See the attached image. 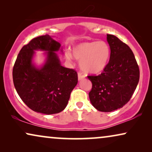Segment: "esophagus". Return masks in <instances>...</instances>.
Listing matches in <instances>:
<instances>
[{"label": "esophagus", "mask_w": 152, "mask_h": 152, "mask_svg": "<svg viewBox=\"0 0 152 152\" xmlns=\"http://www.w3.org/2000/svg\"><path fill=\"white\" fill-rule=\"evenodd\" d=\"M85 78V76L84 75H82V73H81V72H79L78 73V80L80 81V80H82L83 79Z\"/></svg>", "instance_id": "obj_1"}]
</instances>
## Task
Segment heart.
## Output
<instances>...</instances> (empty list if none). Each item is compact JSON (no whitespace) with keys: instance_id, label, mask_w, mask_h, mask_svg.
Wrapping results in <instances>:
<instances>
[{"instance_id":"obj_1","label":"heart","mask_w":152,"mask_h":152,"mask_svg":"<svg viewBox=\"0 0 152 152\" xmlns=\"http://www.w3.org/2000/svg\"><path fill=\"white\" fill-rule=\"evenodd\" d=\"M72 55L80 61L83 71L89 74H98L107 67L110 57L109 45L104 41H91L79 43L72 48ZM66 58L70 61L72 55L66 53Z\"/></svg>"}]
</instances>
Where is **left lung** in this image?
I'll use <instances>...</instances> for the list:
<instances>
[{
	"mask_svg": "<svg viewBox=\"0 0 152 152\" xmlns=\"http://www.w3.org/2000/svg\"><path fill=\"white\" fill-rule=\"evenodd\" d=\"M110 59L97 76H88L92 82L88 95L92 105L102 112L123 107L129 101L140 78V70L130 48L112 34H107Z\"/></svg>",
	"mask_w": 152,
	"mask_h": 152,
	"instance_id": "obj_1",
	"label": "left lung"
}]
</instances>
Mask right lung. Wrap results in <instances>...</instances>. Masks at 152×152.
Masks as SVG:
<instances>
[{
    "instance_id": "1",
    "label": "right lung",
    "mask_w": 152,
    "mask_h": 152,
    "mask_svg": "<svg viewBox=\"0 0 152 152\" xmlns=\"http://www.w3.org/2000/svg\"><path fill=\"white\" fill-rule=\"evenodd\" d=\"M60 48L61 44L48 34L36 37L22 48L14 64L12 76L16 92L37 113L50 115L63 111L77 84L75 70L61 65L56 53ZM36 50L45 51L47 55L40 67L33 63Z\"/></svg>"
}]
</instances>
